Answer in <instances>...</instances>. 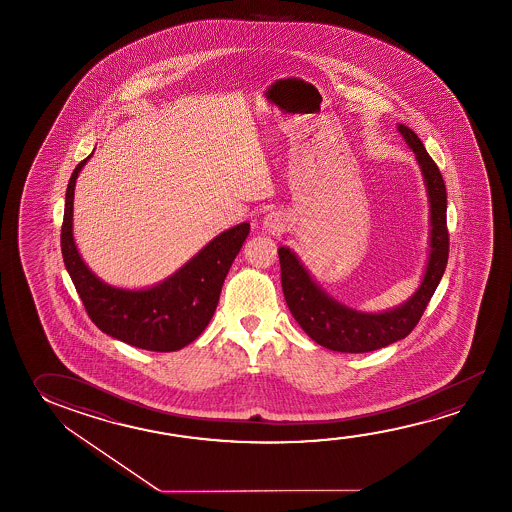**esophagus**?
<instances>
[{
    "mask_svg": "<svg viewBox=\"0 0 512 512\" xmlns=\"http://www.w3.org/2000/svg\"><path fill=\"white\" fill-rule=\"evenodd\" d=\"M285 227V218L282 216V212H278V210H273V212H269L262 219V228L268 232V234H278V232H282Z\"/></svg>",
    "mask_w": 512,
    "mask_h": 512,
    "instance_id": "34e87169",
    "label": "esophagus"
}]
</instances>
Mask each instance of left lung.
<instances>
[{
	"mask_svg": "<svg viewBox=\"0 0 512 512\" xmlns=\"http://www.w3.org/2000/svg\"><path fill=\"white\" fill-rule=\"evenodd\" d=\"M398 132L416 155L430 205L427 266L416 293L393 309L382 312L352 309L325 293L291 248H278L287 307L312 341L334 352H373L409 336L427 309L448 262L450 241L446 230V187L443 176L436 162L430 159L421 139L409 126L398 125Z\"/></svg>",
	"mask_w": 512,
	"mask_h": 512,
	"instance_id": "8db88e82",
	"label": "left lung"
}]
</instances>
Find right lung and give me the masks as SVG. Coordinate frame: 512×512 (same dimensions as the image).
Wrapping results in <instances>:
<instances>
[{"mask_svg":"<svg viewBox=\"0 0 512 512\" xmlns=\"http://www.w3.org/2000/svg\"><path fill=\"white\" fill-rule=\"evenodd\" d=\"M93 153L69 178L60 234L62 257L76 293L94 325L107 336L150 352L182 350L202 334L214 316L228 269L250 234V223H239L216 235L159 284L144 289L109 285L85 264L73 237L76 178Z\"/></svg>","mask_w":512,"mask_h":512,"instance_id":"add662e5","label":"right lung"}]
</instances>
